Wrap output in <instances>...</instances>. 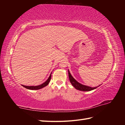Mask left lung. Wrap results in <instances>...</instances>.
<instances>
[{
  "mask_svg": "<svg viewBox=\"0 0 125 125\" xmlns=\"http://www.w3.org/2000/svg\"><path fill=\"white\" fill-rule=\"evenodd\" d=\"M68 74H69V78L70 83L76 89L78 90H80V91H91V90L95 89L97 87L100 86L99 85L97 87H92L89 86L85 85H83L81 83H79V82H78L75 78L73 77L72 75H71L70 71L69 70H68Z\"/></svg>",
  "mask_w": 125,
  "mask_h": 125,
  "instance_id": "8db88e82",
  "label": "left lung"
}]
</instances>
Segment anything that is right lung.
Wrapping results in <instances>:
<instances>
[{
	"label": "right lung",
	"mask_w": 125,
	"mask_h": 125,
	"mask_svg": "<svg viewBox=\"0 0 125 125\" xmlns=\"http://www.w3.org/2000/svg\"><path fill=\"white\" fill-rule=\"evenodd\" d=\"M51 76H52V73H50V75L49 77V78H48L47 80L44 82L43 83H42V84L39 85H37V86H26V85H21L22 86H23L25 88L29 89V90H39V89H41L42 88H43V87L46 86L47 85H48V84H49V82L50 81V79H51Z\"/></svg>",
	"instance_id": "1"
}]
</instances>
